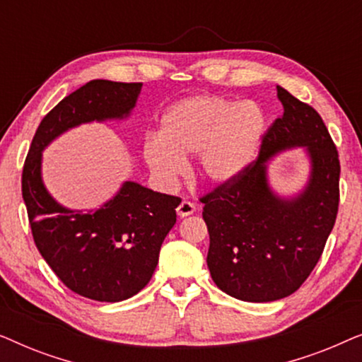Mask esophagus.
<instances>
[{
	"mask_svg": "<svg viewBox=\"0 0 362 362\" xmlns=\"http://www.w3.org/2000/svg\"><path fill=\"white\" fill-rule=\"evenodd\" d=\"M176 212H177V216H180V217H187V216L194 214V212H196V204H194V202L185 199V201H181L180 206H177Z\"/></svg>",
	"mask_w": 362,
	"mask_h": 362,
	"instance_id": "34e87169",
	"label": "esophagus"
}]
</instances>
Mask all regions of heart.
<instances>
[{
	"instance_id": "b5f03b06",
	"label": "heart",
	"mask_w": 362,
	"mask_h": 362,
	"mask_svg": "<svg viewBox=\"0 0 362 362\" xmlns=\"http://www.w3.org/2000/svg\"><path fill=\"white\" fill-rule=\"evenodd\" d=\"M267 127L259 103L192 95L166 108L160 132L143 141V160L163 182L181 175L182 158L197 155V170L212 185L235 180L254 161Z\"/></svg>"
}]
</instances>
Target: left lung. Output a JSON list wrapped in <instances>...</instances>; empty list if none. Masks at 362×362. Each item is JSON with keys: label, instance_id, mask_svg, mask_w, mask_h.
<instances>
[{"label": "left lung", "instance_id": "1", "mask_svg": "<svg viewBox=\"0 0 362 362\" xmlns=\"http://www.w3.org/2000/svg\"><path fill=\"white\" fill-rule=\"evenodd\" d=\"M284 115L262 138L254 165L202 197L209 232L207 267L214 284L242 301H275L308 279L333 230L339 204V158L320 113L276 86ZM305 147L310 177L296 197L271 189L266 165Z\"/></svg>", "mask_w": 362, "mask_h": 362}]
</instances>
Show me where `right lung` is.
<instances>
[{
  "instance_id": "1",
  "label": "right lung",
  "mask_w": 362,
  "mask_h": 362,
  "mask_svg": "<svg viewBox=\"0 0 362 362\" xmlns=\"http://www.w3.org/2000/svg\"><path fill=\"white\" fill-rule=\"evenodd\" d=\"M141 86L97 78L62 98L39 123L23 168V199L37 250L69 290L95 301L115 303L145 288L181 199L125 181L100 209H67L44 186L42 151L82 123L127 118Z\"/></svg>"
}]
</instances>
